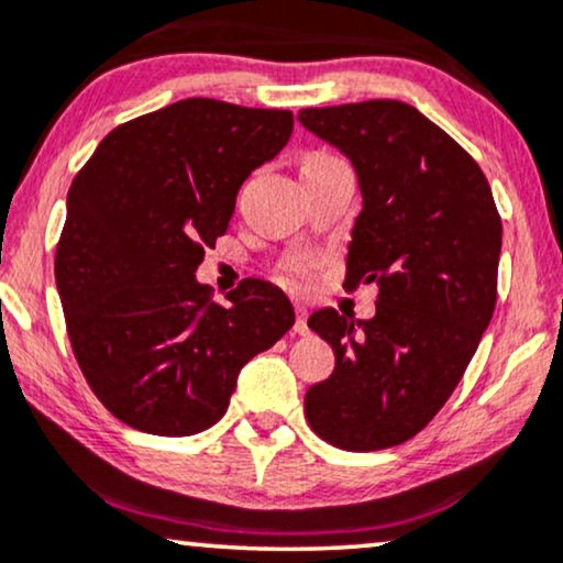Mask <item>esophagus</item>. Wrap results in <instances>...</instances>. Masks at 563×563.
<instances>
[{
	"label": "esophagus",
	"instance_id": "1",
	"mask_svg": "<svg viewBox=\"0 0 563 563\" xmlns=\"http://www.w3.org/2000/svg\"><path fill=\"white\" fill-rule=\"evenodd\" d=\"M307 317H309V309L303 307V303H296V324H294V330H296V333H299V335H307V333H309Z\"/></svg>",
	"mask_w": 563,
	"mask_h": 563
}]
</instances>
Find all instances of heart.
I'll return each instance as SVG.
<instances>
[{
    "mask_svg": "<svg viewBox=\"0 0 563 563\" xmlns=\"http://www.w3.org/2000/svg\"><path fill=\"white\" fill-rule=\"evenodd\" d=\"M324 159H333V157H328V154H309V157L303 159V165H314V162H324ZM294 269H296V273H303V269H307V264H303V262L294 264Z\"/></svg>",
    "mask_w": 563,
    "mask_h": 563,
    "instance_id": "1",
    "label": "heart"
}]
</instances>
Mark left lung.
<instances>
[{"instance_id":"8db88e82","label":"left lung","mask_w":563,"mask_h":563,"mask_svg":"<svg viewBox=\"0 0 563 563\" xmlns=\"http://www.w3.org/2000/svg\"><path fill=\"white\" fill-rule=\"evenodd\" d=\"M299 123L354 167L346 286L377 283L372 320L309 317L335 369L303 411L338 449L380 451L417 435L475 356L496 309L500 217L477 162L411 104L309 107Z\"/></svg>"}]
</instances>
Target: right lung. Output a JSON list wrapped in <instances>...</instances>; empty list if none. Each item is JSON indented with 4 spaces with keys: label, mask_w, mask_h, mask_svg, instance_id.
<instances>
[{
    "label": "right lung",
    "mask_w": 563,
    "mask_h": 563,
    "mask_svg": "<svg viewBox=\"0 0 563 563\" xmlns=\"http://www.w3.org/2000/svg\"><path fill=\"white\" fill-rule=\"evenodd\" d=\"M290 131L288 110L183 99L114 128L73 180L54 277L80 369L120 422L212 428L243 364L294 324L273 283L246 280L220 307L196 280L243 180Z\"/></svg>",
    "instance_id": "add662e5"
}]
</instances>
